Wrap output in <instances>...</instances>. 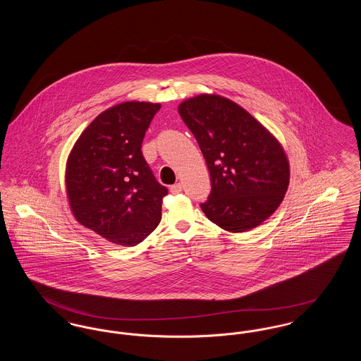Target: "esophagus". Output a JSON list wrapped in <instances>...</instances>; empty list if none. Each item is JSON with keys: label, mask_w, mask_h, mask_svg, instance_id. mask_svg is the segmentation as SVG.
<instances>
[{"label": "esophagus", "mask_w": 361, "mask_h": 361, "mask_svg": "<svg viewBox=\"0 0 361 361\" xmlns=\"http://www.w3.org/2000/svg\"><path fill=\"white\" fill-rule=\"evenodd\" d=\"M183 190V185L180 184V183H177V184H174L171 187V192H172L173 195H177V193H180Z\"/></svg>", "instance_id": "obj_1"}]
</instances>
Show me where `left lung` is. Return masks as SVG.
Instances as JSON below:
<instances>
[{
  "instance_id": "obj_1",
  "label": "left lung",
  "mask_w": 361,
  "mask_h": 361,
  "mask_svg": "<svg viewBox=\"0 0 361 361\" xmlns=\"http://www.w3.org/2000/svg\"><path fill=\"white\" fill-rule=\"evenodd\" d=\"M211 176L202 209L212 224L243 233L265 222L290 185V162L281 143L240 104L202 93L178 105Z\"/></svg>"
}]
</instances>
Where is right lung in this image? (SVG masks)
<instances>
[{
  "mask_svg": "<svg viewBox=\"0 0 361 361\" xmlns=\"http://www.w3.org/2000/svg\"><path fill=\"white\" fill-rule=\"evenodd\" d=\"M161 104L124 102L103 111L70 150L65 187L75 221L121 246H135L161 221V185L140 147Z\"/></svg>",
  "mask_w": 361,
  "mask_h": 361,
  "instance_id": "right-lung-1",
  "label": "right lung"
}]
</instances>
